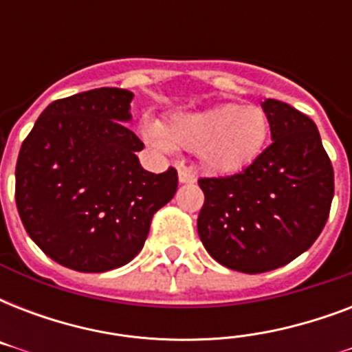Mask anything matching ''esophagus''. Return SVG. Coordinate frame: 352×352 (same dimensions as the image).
I'll use <instances>...</instances> for the list:
<instances>
[{
    "mask_svg": "<svg viewBox=\"0 0 352 352\" xmlns=\"http://www.w3.org/2000/svg\"><path fill=\"white\" fill-rule=\"evenodd\" d=\"M179 182L181 184H190V182H195V175L193 171L186 166H179Z\"/></svg>",
    "mask_w": 352,
    "mask_h": 352,
    "instance_id": "1",
    "label": "esophagus"
}]
</instances>
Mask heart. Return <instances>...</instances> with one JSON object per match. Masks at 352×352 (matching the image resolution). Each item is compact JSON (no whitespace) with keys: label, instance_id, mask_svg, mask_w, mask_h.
Wrapping results in <instances>:
<instances>
[{"label":"heart","instance_id":"heart-1","mask_svg":"<svg viewBox=\"0 0 352 352\" xmlns=\"http://www.w3.org/2000/svg\"><path fill=\"white\" fill-rule=\"evenodd\" d=\"M144 137L162 151H197L204 168L232 173L252 164L270 137V117L259 106L219 104L201 111L177 113L168 124L148 120Z\"/></svg>","mask_w":352,"mask_h":352}]
</instances>
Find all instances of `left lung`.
Masks as SVG:
<instances>
[{"mask_svg":"<svg viewBox=\"0 0 352 352\" xmlns=\"http://www.w3.org/2000/svg\"><path fill=\"white\" fill-rule=\"evenodd\" d=\"M272 144L239 173L199 179V237L215 261L245 274L279 268L309 250L327 223L334 171L311 118L267 98Z\"/></svg>","mask_w":352,"mask_h":352,"instance_id":"8db88e82","label":"left lung"}]
</instances>
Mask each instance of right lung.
Here are the masks:
<instances>
[{
	"label": "right lung",
	"instance_id": "right-lung-1",
	"mask_svg": "<svg viewBox=\"0 0 352 352\" xmlns=\"http://www.w3.org/2000/svg\"><path fill=\"white\" fill-rule=\"evenodd\" d=\"M133 93L100 87L45 107L19 149L16 206L30 239L63 267L106 272L142 250L177 171H146L126 127Z\"/></svg>",
	"mask_w": 352,
	"mask_h": 352
}]
</instances>
